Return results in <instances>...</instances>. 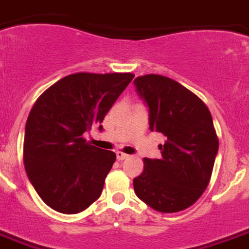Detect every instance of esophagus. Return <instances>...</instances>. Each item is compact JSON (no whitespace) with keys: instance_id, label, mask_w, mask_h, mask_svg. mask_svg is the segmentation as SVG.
I'll list each match as a JSON object with an SVG mask.
<instances>
[{"instance_id":"obj_1","label":"esophagus","mask_w":249,"mask_h":249,"mask_svg":"<svg viewBox=\"0 0 249 249\" xmlns=\"http://www.w3.org/2000/svg\"><path fill=\"white\" fill-rule=\"evenodd\" d=\"M116 156H117V160L122 161V160H126L127 157H128V155L124 154V152H121V151H117Z\"/></svg>"}]
</instances>
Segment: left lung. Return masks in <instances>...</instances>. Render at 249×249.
I'll list each match as a JSON object with an SVG mask.
<instances>
[{"mask_svg":"<svg viewBox=\"0 0 249 249\" xmlns=\"http://www.w3.org/2000/svg\"><path fill=\"white\" fill-rule=\"evenodd\" d=\"M135 86L147 104L150 129L166 137L161 159H143L135 193L157 212L176 213L191 207L210 181L219 147L213 118L197 95L167 76H137Z\"/></svg>","mask_w":249,"mask_h":249,"instance_id":"8db88e82","label":"left lung"}]
</instances>
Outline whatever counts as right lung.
<instances>
[{
    "instance_id": "right-lung-1",
    "label": "right lung",
    "mask_w": 249,
    "mask_h": 249,
    "mask_svg": "<svg viewBox=\"0 0 249 249\" xmlns=\"http://www.w3.org/2000/svg\"><path fill=\"white\" fill-rule=\"evenodd\" d=\"M131 73H75L40 95L25 127L23 165L42 201L63 214L80 213L98 199L116 154L86 142L99 126Z\"/></svg>"
}]
</instances>
